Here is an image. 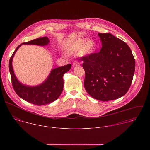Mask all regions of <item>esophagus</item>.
<instances>
[{
    "instance_id": "esophagus-1",
    "label": "esophagus",
    "mask_w": 150,
    "mask_h": 150,
    "mask_svg": "<svg viewBox=\"0 0 150 150\" xmlns=\"http://www.w3.org/2000/svg\"><path fill=\"white\" fill-rule=\"evenodd\" d=\"M80 64V62H77V61H74L73 64V67H75V66H79Z\"/></svg>"
}]
</instances>
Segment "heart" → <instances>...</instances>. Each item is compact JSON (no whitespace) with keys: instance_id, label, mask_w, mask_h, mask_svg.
<instances>
[{"instance_id":"1","label":"heart","mask_w":150,"mask_h":150,"mask_svg":"<svg viewBox=\"0 0 150 150\" xmlns=\"http://www.w3.org/2000/svg\"><path fill=\"white\" fill-rule=\"evenodd\" d=\"M83 40L81 39L77 40L75 42L71 44L70 45H69L67 48V52L69 54H74L79 51H81L82 49V51L85 52H89L92 51L93 47V43L92 40H87L86 42L83 46Z\"/></svg>"}]
</instances>
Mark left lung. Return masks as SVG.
<instances>
[{"mask_svg":"<svg viewBox=\"0 0 150 150\" xmlns=\"http://www.w3.org/2000/svg\"><path fill=\"white\" fill-rule=\"evenodd\" d=\"M102 47L81 58L85 70L84 87L94 99L108 101L127 93L135 70L128 45L111 33H98Z\"/></svg>","mask_w":150,"mask_h":150,"instance_id":"1","label":"left lung"}]
</instances>
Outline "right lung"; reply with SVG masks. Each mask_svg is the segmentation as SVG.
<instances>
[{"mask_svg":"<svg viewBox=\"0 0 150 150\" xmlns=\"http://www.w3.org/2000/svg\"><path fill=\"white\" fill-rule=\"evenodd\" d=\"M48 43V38L45 36L22 43L17 47L9 61V70L15 92L23 100L38 106L50 103L59 98L64 88V74L70 69L71 64H66L53 69L42 84L36 86H28L22 85L17 80L14 73L12 60L16 51L22 44L45 45Z\"/></svg>","mask_w":150,"mask_h":150,"instance_id":"right-lung-1","label":"right lung"}]
</instances>
